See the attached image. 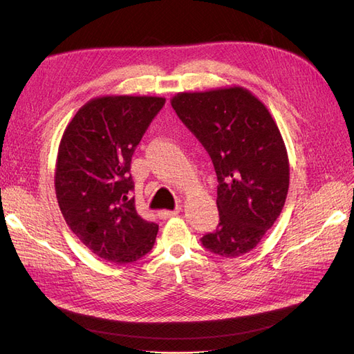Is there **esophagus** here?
Instances as JSON below:
<instances>
[{"mask_svg": "<svg viewBox=\"0 0 354 354\" xmlns=\"http://www.w3.org/2000/svg\"><path fill=\"white\" fill-rule=\"evenodd\" d=\"M180 211H181V207H177V208H176V209H173V211H160V212H159V216H160V218L176 217L177 214H180Z\"/></svg>", "mask_w": 354, "mask_h": 354, "instance_id": "obj_1", "label": "esophagus"}]
</instances>
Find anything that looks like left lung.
<instances>
[{
  "label": "left lung",
  "mask_w": 354,
  "mask_h": 354,
  "mask_svg": "<svg viewBox=\"0 0 354 354\" xmlns=\"http://www.w3.org/2000/svg\"><path fill=\"white\" fill-rule=\"evenodd\" d=\"M177 116L207 149L217 174V229L201 242L236 259L260 243L281 216L289 162L279 128L266 106L242 87L178 93Z\"/></svg>",
  "instance_id": "obj_1"
}]
</instances>
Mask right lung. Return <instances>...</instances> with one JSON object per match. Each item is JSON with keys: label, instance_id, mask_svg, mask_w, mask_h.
Here are the masks:
<instances>
[{"label": "right lung", "instance_id": "obj_1", "mask_svg": "<svg viewBox=\"0 0 354 354\" xmlns=\"http://www.w3.org/2000/svg\"><path fill=\"white\" fill-rule=\"evenodd\" d=\"M165 99L106 95L85 103L60 140L55 187L71 230L91 252L116 264L153 248L158 224L136 209L131 158Z\"/></svg>", "mask_w": 354, "mask_h": 354}]
</instances>
